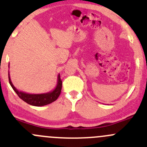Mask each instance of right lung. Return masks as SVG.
<instances>
[{
	"mask_svg": "<svg viewBox=\"0 0 147 147\" xmlns=\"http://www.w3.org/2000/svg\"><path fill=\"white\" fill-rule=\"evenodd\" d=\"M8 67H9V64H8ZM8 78H9V83L10 86L13 89V90L16 92V94L18 95V97L21 100H23V101L26 102V103L32 105V106L41 107L49 105V104L55 101L58 98V97L60 94V92H61L63 82H62L61 79H60V74L57 75V85L55 87L54 90L53 91L49 92L42 93V94H29V93H26L24 92L18 90L14 87V85H13V83L11 82V80H10V78L9 70H8Z\"/></svg>",
	"mask_w": 147,
	"mask_h": 147,
	"instance_id": "1",
	"label": "right lung"
}]
</instances>
